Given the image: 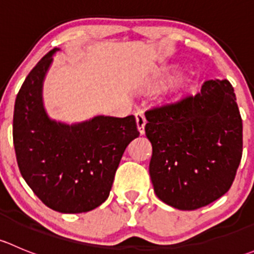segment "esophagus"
<instances>
[{"instance_id": "esophagus-1", "label": "esophagus", "mask_w": 254, "mask_h": 254, "mask_svg": "<svg viewBox=\"0 0 254 254\" xmlns=\"http://www.w3.org/2000/svg\"><path fill=\"white\" fill-rule=\"evenodd\" d=\"M135 118H136V124H137V129H139L140 134H143L145 132V125H146V118L143 115L142 112H137L135 114Z\"/></svg>"}]
</instances>
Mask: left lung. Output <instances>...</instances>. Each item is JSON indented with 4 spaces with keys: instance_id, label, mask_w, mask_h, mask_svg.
<instances>
[{
    "instance_id": "obj_1",
    "label": "left lung",
    "mask_w": 254,
    "mask_h": 254,
    "mask_svg": "<svg viewBox=\"0 0 254 254\" xmlns=\"http://www.w3.org/2000/svg\"><path fill=\"white\" fill-rule=\"evenodd\" d=\"M150 177L163 203L195 210L231 188L242 157V118L234 87L210 79L195 96L145 113Z\"/></svg>"
}]
</instances>
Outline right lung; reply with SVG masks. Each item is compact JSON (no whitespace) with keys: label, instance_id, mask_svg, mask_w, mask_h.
<instances>
[{"label":"right lung","instance_id":"obj_1","mask_svg":"<svg viewBox=\"0 0 254 254\" xmlns=\"http://www.w3.org/2000/svg\"><path fill=\"white\" fill-rule=\"evenodd\" d=\"M34 66L17 94L13 145L20 175L48 207L65 214L107 200L125 148L139 136L134 115L99 117L75 125L48 118L42 87L53 55Z\"/></svg>","mask_w":254,"mask_h":254}]
</instances>
